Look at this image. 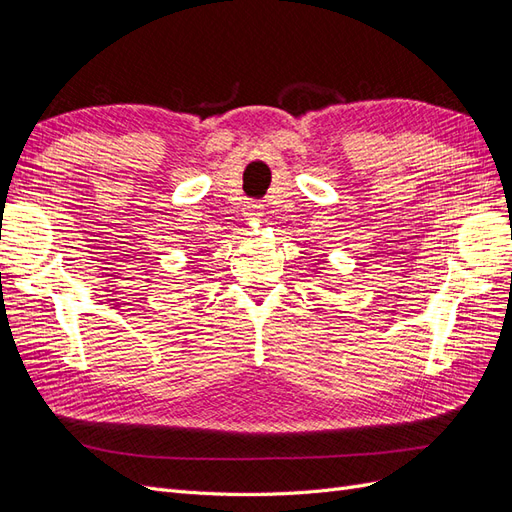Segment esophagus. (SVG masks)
Here are the masks:
<instances>
[{"label":"esophagus","mask_w":512,"mask_h":512,"mask_svg":"<svg viewBox=\"0 0 512 512\" xmlns=\"http://www.w3.org/2000/svg\"><path fill=\"white\" fill-rule=\"evenodd\" d=\"M245 218L247 220H260L262 218V205L252 200V203L245 205Z\"/></svg>","instance_id":"obj_1"}]
</instances>
